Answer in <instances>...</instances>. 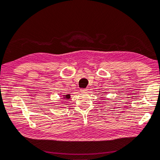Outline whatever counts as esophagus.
<instances>
[{
	"mask_svg": "<svg viewBox=\"0 0 160 160\" xmlns=\"http://www.w3.org/2000/svg\"><path fill=\"white\" fill-rule=\"evenodd\" d=\"M88 90V88H82L80 91H81V92H86Z\"/></svg>",
	"mask_w": 160,
	"mask_h": 160,
	"instance_id": "34e87169",
	"label": "esophagus"
}]
</instances>
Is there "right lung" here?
Listing matches in <instances>:
<instances>
[{
  "instance_id": "right-lung-1",
  "label": "right lung",
  "mask_w": 160,
  "mask_h": 160,
  "mask_svg": "<svg viewBox=\"0 0 160 160\" xmlns=\"http://www.w3.org/2000/svg\"><path fill=\"white\" fill-rule=\"evenodd\" d=\"M70 94H67V95H63V98L66 99V100H69L70 98Z\"/></svg>"
}]
</instances>
